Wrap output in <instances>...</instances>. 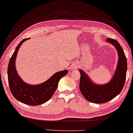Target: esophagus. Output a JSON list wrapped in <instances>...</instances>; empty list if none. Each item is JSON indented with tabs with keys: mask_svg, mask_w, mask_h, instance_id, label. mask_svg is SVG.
Segmentation results:
<instances>
[{
	"mask_svg": "<svg viewBox=\"0 0 133 133\" xmlns=\"http://www.w3.org/2000/svg\"><path fill=\"white\" fill-rule=\"evenodd\" d=\"M77 68H78V65H77V64H76V65H74V66H73V69L74 70H76Z\"/></svg>",
	"mask_w": 133,
	"mask_h": 133,
	"instance_id": "34e87169",
	"label": "esophagus"
}]
</instances>
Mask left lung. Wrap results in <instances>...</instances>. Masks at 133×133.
Wrapping results in <instances>:
<instances>
[{"label": "left lung", "instance_id": "left-lung-1", "mask_svg": "<svg viewBox=\"0 0 133 133\" xmlns=\"http://www.w3.org/2000/svg\"><path fill=\"white\" fill-rule=\"evenodd\" d=\"M107 43L114 46L118 53V63L114 76L111 81L105 85H97L93 83L90 77L82 70H80V90L82 94L90 102L105 103L111 101L123 90L126 81L127 59L121 46L116 39L107 38Z\"/></svg>", "mask_w": 133, "mask_h": 133}]
</instances>
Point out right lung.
<instances>
[{
  "instance_id": "1",
  "label": "right lung",
  "mask_w": 133,
  "mask_h": 133,
  "mask_svg": "<svg viewBox=\"0 0 133 133\" xmlns=\"http://www.w3.org/2000/svg\"><path fill=\"white\" fill-rule=\"evenodd\" d=\"M29 38L24 39L16 47L10 58L7 68L8 82L10 92L19 102L29 105H38L47 102L51 99L57 89L59 80L68 74L65 70L56 72L47 81L39 85H29L21 78L16 68V59L19 48Z\"/></svg>"
}]
</instances>
